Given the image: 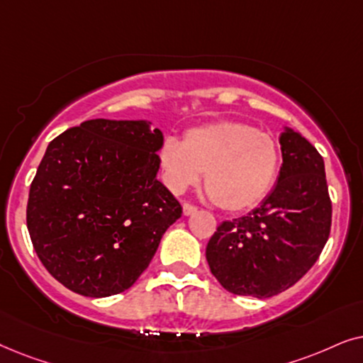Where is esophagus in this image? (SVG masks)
Segmentation results:
<instances>
[{
    "label": "esophagus",
    "instance_id": "1",
    "mask_svg": "<svg viewBox=\"0 0 363 363\" xmlns=\"http://www.w3.org/2000/svg\"><path fill=\"white\" fill-rule=\"evenodd\" d=\"M182 211H184V216H191L197 211V207L194 204H191V202H184V206H182Z\"/></svg>",
    "mask_w": 363,
    "mask_h": 363
}]
</instances>
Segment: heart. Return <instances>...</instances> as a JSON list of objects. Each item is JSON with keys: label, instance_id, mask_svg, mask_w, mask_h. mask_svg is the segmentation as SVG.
Segmentation results:
<instances>
[{"label": "heart", "instance_id": "obj_1", "mask_svg": "<svg viewBox=\"0 0 363 363\" xmlns=\"http://www.w3.org/2000/svg\"><path fill=\"white\" fill-rule=\"evenodd\" d=\"M166 186L176 194L199 182L222 211L242 212L257 206L277 181L280 149L275 139L240 121L197 125L182 143L167 138L159 151Z\"/></svg>", "mask_w": 363, "mask_h": 363}]
</instances>
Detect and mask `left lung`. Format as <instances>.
Returning <instances> with one entry per match:
<instances>
[{
  "label": "left lung",
  "mask_w": 363,
  "mask_h": 363,
  "mask_svg": "<svg viewBox=\"0 0 363 363\" xmlns=\"http://www.w3.org/2000/svg\"><path fill=\"white\" fill-rule=\"evenodd\" d=\"M277 184L247 216L224 220L206 247L211 272L235 296L272 297L317 262L332 224L323 159L302 134H280Z\"/></svg>",
  "instance_id": "obj_1"
}]
</instances>
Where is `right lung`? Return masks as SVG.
Instances as JSON below:
<instances>
[{
    "mask_svg": "<svg viewBox=\"0 0 363 363\" xmlns=\"http://www.w3.org/2000/svg\"><path fill=\"white\" fill-rule=\"evenodd\" d=\"M162 141L147 121L91 119L50 143L26 224L43 265L69 291L124 292L181 217L179 201L156 177Z\"/></svg>",
    "mask_w": 363,
    "mask_h": 363,
    "instance_id": "1",
    "label": "right lung"
}]
</instances>
